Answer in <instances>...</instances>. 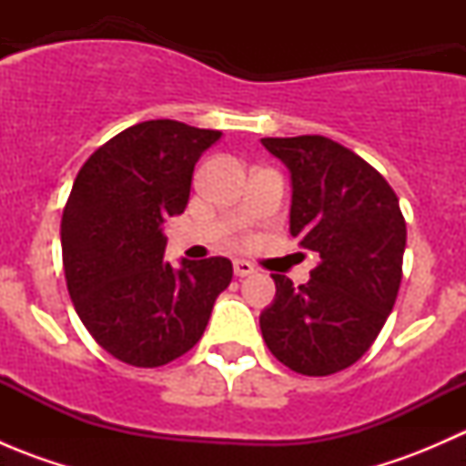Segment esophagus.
Here are the masks:
<instances>
[{"label":"esophagus","instance_id":"obj_1","mask_svg":"<svg viewBox=\"0 0 466 466\" xmlns=\"http://www.w3.org/2000/svg\"><path fill=\"white\" fill-rule=\"evenodd\" d=\"M252 272H255V266H252L250 261H246V259L234 261V275L237 277H248V275H252Z\"/></svg>","mask_w":466,"mask_h":466}]
</instances>
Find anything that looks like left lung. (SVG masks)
Returning <instances> with one entry per match:
<instances>
[{
	"label": "left lung",
	"mask_w": 466,
	"mask_h": 466,
	"mask_svg": "<svg viewBox=\"0 0 466 466\" xmlns=\"http://www.w3.org/2000/svg\"><path fill=\"white\" fill-rule=\"evenodd\" d=\"M293 180L290 234L320 255L302 286L272 275L275 302L261 313L263 340L304 377L354 365L388 320L401 284L406 218L383 176L322 135L263 137Z\"/></svg>",
	"instance_id": "obj_1"
}]
</instances>
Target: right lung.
Listing matches in <instances>:
<instances>
[{"label": "right lung", "mask_w": 466, "mask_h": 466, "mask_svg": "<svg viewBox=\"0 0 466 466\" xmlns=\"http://www.w3.org/2000/svg\"><path fill=\"white\" fill-rule=\"evenodd\" d=\"M220 130L173 119L135 124L98 146L60 220L69 298L89 336L116 360L159 368L203 338L232 261H164L159 225L185 211L200 155Z\"/></svg>", "instance_id": "right-lung-1"}]
</instances>
